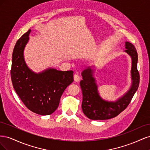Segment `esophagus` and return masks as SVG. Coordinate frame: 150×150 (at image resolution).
Returning a JSON list of instances; mask_svg holds the SVG:
<instances>
[{
  "instance_id": "34e87169",
  "label": "esophagus",
  "mask_w": 150,
  "mask_h": 150,
  "mask_svg": "<svg viewBox=\"0 0 150 150\" xmlns=\"http://www.w3.org/2000/svg\"><path fill=\"white\" fill-rule=\"evenodd\" d=\"M74 79L75 82H78V81H80V77L78 74H74Z\"/></svg>"
}]
</instances>
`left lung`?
<instances>
[{
	"mask_svg": "<svg viewBox=\"0 0 150 150\" xmlns=\"http://www.w3.org/2000/svg\"><path fill=\"white\" fill-rule=\"evenodd\" d=\"M124 51L131 58V85L128 91L116 101H109L99 95L98 86L94 78L95 66L86 67L81 72L83 80L80 86L83 93L82 110L88 118L93 120H105L115 117L125 110L137 92L139 83V74L137 69L138 54L133 45L125 42Z\"/></svg>",
	"mask_w": 150,
	"mask_h": 150,
	"instance_id": "1",
	"label": "left lung"
}]
</instances>
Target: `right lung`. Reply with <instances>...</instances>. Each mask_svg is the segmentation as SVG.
Segmentation results:
<instances>
[{
  "label": "right lung",
  "mask_w": 150,
  "mask_h": 150,
  "mask_svg": "<svg viewBox=\"0 0 150 150\" xmlns=\"http://www.w3.org/2000/svg\"><path fill=\"white\" fill-rule=\"evenodd\" d=\"M31 30L17 40L12 53L11 79L16 93L29 110L49 115L56 110L63 92L74 81L73 71L47 68L38 73L26 64L24 51Z\"/></svg>",
  "instance_id": "1"
}]
</instances>
